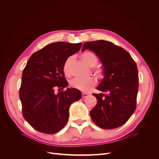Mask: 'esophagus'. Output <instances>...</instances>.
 I'll return each mask as SVG.
<instances>
[{"mask_svg": "<svg viewBox=\"0 0 159 159\" xmlns=\"http://www.w3.org/2000/svg\"><path fill=\"white\" fill-rule=\"evenodd\" d=\"M88 95H89V93H82V94H81V96H82V98H87Z\"/></svg>", "mask_w": 159, "mask_h": 159, "instance_id": "1", "label": "esophagus"}]
</instances>
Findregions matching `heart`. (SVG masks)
Masks as SVG:
<instances>
[{"instance_id": "obj_1", "label": "heart", "mask_w": 159, "mask_h": 159, "mask_svg": "<svg viewBox=\"0 0 159 159\" xmlns=\"http://www.w3.org/2000/svg\"><path fill=\"white\" fill-rule=\"evenodd\" d=\"M80 58L85 64L90 67L95 66L93 71L99 78H102L103 76V70L102 68L95 66L98 62V57L93 52L87 51L82 53L80 55ZM71 57H68L63 65V71L66 76L70 75V64ZM96 84V81L93 77H88L86 78H74L70 81V86L71 88L80 90L84 92L89 91Z\"/></svg>"}]
</instances>
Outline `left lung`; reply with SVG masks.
<instances>
[{
    "label": "left lung",
    "instance_id": "1",
    "mask_svg": "<svg viewBox=\"0 0 159 159\" xmlns=\"http://www.w3.org/2000/svg\"><path fill=\"white\" fill-rule=\"evenodd\" d=\"M92 50L102 62L104 78L93 93L97 104L90 111L96 125L112 129L125 123L134 112L139 89V74L135 61L123 48L105 40L86 42L82 51Z\"/></svg>",
    "mask_w": 159,
    "mask_h": 159
}]
</instances>
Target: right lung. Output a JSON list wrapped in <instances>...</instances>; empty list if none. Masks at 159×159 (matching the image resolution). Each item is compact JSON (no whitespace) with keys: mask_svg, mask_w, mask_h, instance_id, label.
I'll return each instance as SVG.
<instances>
[{"mask_svg":"<svg viewBox=\"0 0 159 159\" xmlns=\"http://www.w3.org/2000/svg\"><path fill=\"white\" fill-rule=\"evenodd\" d=\"M81 43H52L30 56L22 72L19 89L22 115L36 131L54 134L64 127L70 105L81 98V92L68 86L63 65L78 52ZM60 93L56 94L55 89ZM62 90H61V89Z\"/></svg>","mask_w":159,"mask_h":159,"instance_id":"right-lung-1","label":"right lung"}]
</instances>
